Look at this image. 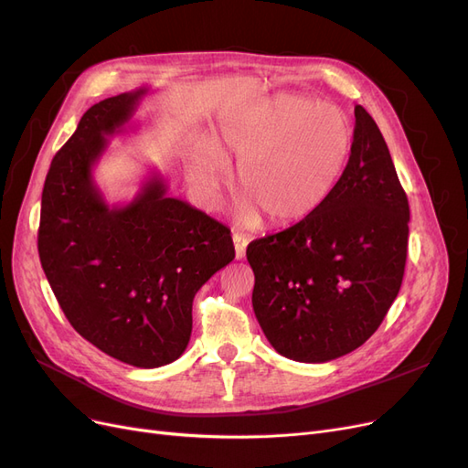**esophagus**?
<instances>
[{
	"label": "esophagus",
	"mask_w": 468,
	"mask_h": 468,
	"mask_svg": "<svg viewBox=\"0 0 468 468\" xmlns=\"http://www.w3.org/2000/svg\"><path fill=\"white\" fill-rule=\"evenodd\" d=\"M234 239V250H236V260H244L246 258V248L250 244V239L242 234H234L232 236Z\"/></svg>",
	"instance_id": "obj_1"
}]
</instances>
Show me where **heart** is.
<instances>
[{
	"mask_svg": "<svg viewBox=\"0 0 468 468\" xmlns=\"http://www.w3.org/2000/svg\"><path fill=\"white\" fill-rule=\"evenodd\" d=\"M351 144L349 121L337 107L285 93L222 117L210 143L187 150V177L207 205H217L230 164H239L246 197L238 218L253 224L263 212L271 224H292L330 199Z\"/></svg>",
	"mask_w": 468,
	"mask_h": 468,
	"instance_id": "1",
	"label": "heart"
}]
</instances>
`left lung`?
Listing matches in <instances>:
<instances>
[{"mask_svg":"<svg viewBox=\"0 0 468 468\" xmlns=\"http://www.w3.org/2000/svg\"><path fill=\"white\" fill-rule=\"evenodd\" d=\"M408 222L388 146L357 105L349 160L330 199L246 250L256 275L253 313L275 351L325 363L363 346L400 291Z\"/></svg>","mask_w":468,"mask_h":468,"instance_id":"1","label":"left lung"}]
</instances>
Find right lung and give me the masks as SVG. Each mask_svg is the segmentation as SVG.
<instances>
[{
	"label": "right lung",
	"instance_id": "right-lung-1",
	"mask_svg": "<svg viewBox=\"0 0 468 468\" xmlns=\"http://www.w3.org/2000/svg\"><path fill=\"white\" fill-rule=\"evenodd\" d=\"M146 88L90 107L54 155L40 203L38 256L74 330L140 369L176 361L193 328V299L234 260L230 229L167 197L154 174L126 205L93 181L107 138L122 133Z\"/></svg>",
	"mask_w": 468,
	"mask_h": 468
}]
</instances>
